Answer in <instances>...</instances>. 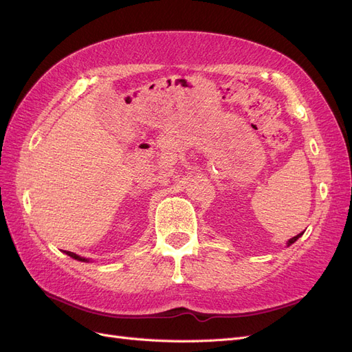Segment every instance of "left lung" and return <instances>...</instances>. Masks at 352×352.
I'll return each mask as SVG.
<instances>
[{"label":"left lung","mask_w":352,"mask_h":352,"mask_svg":"<svg viewBox=\"0 0 352 352\" xmlns=\"http://www.w3.org/2000/svg\"><path fill=\"white\" fill-rule=\"evenodd\" d=\"M304 233V232H302ZM302 233H300V235H296V236H294V238H291L289 241H287V247H289V245H292L298 238H301V235H302Z\"/></svg>","instance_id":"8db88e82"}]
</instances>
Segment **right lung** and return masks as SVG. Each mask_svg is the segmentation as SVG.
<instances>
[{"label": "right lung", "instance_id": "obj_1", "mask_svg": "<svg viewBox=\"0 0 352 352\" xmlns=\"http://www.w3.org/2000/svg\"><path fill=\"white\" fill-rule=\"evenodd\" d=\"M69 257H72V258H74V260H78V261H85V263H88L89 260L88 258H83V257H80V255H78V254H74V252H70V251H65Z\"/></svg>", "mask_w": 352, "mask_h": 352}]
</instances>
